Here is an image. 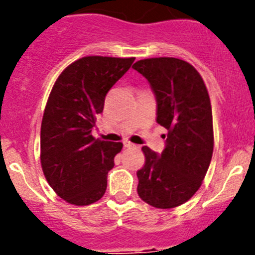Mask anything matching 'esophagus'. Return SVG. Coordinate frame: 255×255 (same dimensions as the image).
I'll return each mask as SVG.
<instances>
[{"instance_id": "obj_1", "label": "esophagus", "mask_w": 255, "mask_h": 255, "mask_svg": "<svg viewBox=\"0 0 255 255\" xmlns=\"http://www.w3.org/2000/svg\"><path fill=\"white\" fill-rule=\"evenodd\" d=\"M124 147L129 148V149H138L139 145H136V144L130 143V141H125V143H124Z\"/></svg>"}]
</instances>
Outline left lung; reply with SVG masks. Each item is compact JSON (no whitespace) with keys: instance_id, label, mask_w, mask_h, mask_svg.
<instances>
[{"instance_id":"8db88e82","label":"left lung","mask_w":255,"mask_h":255,"mask_svg":"<svg viewBox=\"0 0 255 255\" xmlns=\"http://www.w3.org/2000/svg\"><path fill=\"white\" fill-rule=\"evenodd\" d=\"M134 70L149 82L157 100V123L167 129L161 154L143 147L138 194L155 208L188 202L206 177L213 153V120L203 79L189 62L175 57L136 61Z\"/></svg>"}]
</instances>
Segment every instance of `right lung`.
<instances>
[{"instance_id":"1","label":"right lung","mask_w":255,"mask_h":255,"mask_svg":"<svg viewBox=\"0 0 255 255\" xmlns=\"http://www.w3.org/2000/svg\"><path fill=\"white\" fill-rule=\"evenodd\" d=\"M134 60L79 58L52 88L40 126V164L51 188L67 203L89 206L105 195L107 173L123 143L96 139L92 129L106 94Z\"/></svg>"}]
</instances>
